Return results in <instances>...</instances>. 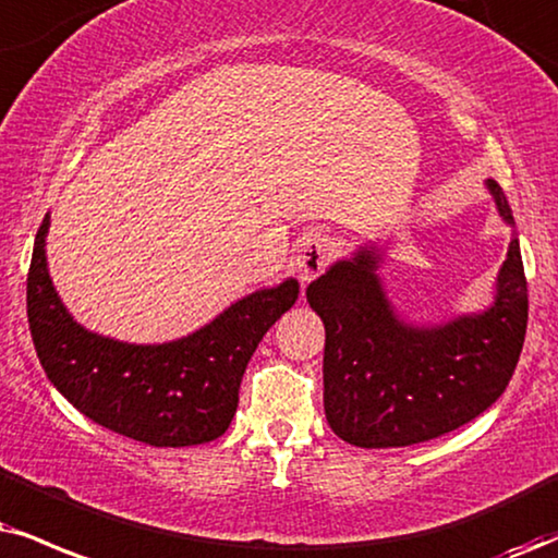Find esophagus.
<instances>
[{
    "label": "esophagus",
    "instance_id": "34e87169",
    "mask_svg": "<svg viewBox=\"0 0 558 558\" xmlns=\"http://www.w3.org/2000/svg\"><path fill=\"white\" fill-rule=\"evenodd\" d=\"M331 253H333L331 235H326V232L320 230H311L302 235L298 251H294L292 268L300 274L302 281H311L328 266Z\"/></svg>",
    "mask_w": 558,
    "mask_h": 558
}]
</instances>
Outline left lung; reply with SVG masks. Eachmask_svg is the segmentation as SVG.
Returning <instances> with one entry per match:
<instances>
[{
    "instance_id": "obj_1",
    "label": "left lung",
    "mask_w": 558,
    "mask_h": 558,
    "mask_svg": "<svg viewBox=\"0 0 558 558\" xmlns=\"http://www.w3.org/2000/svg\"><path fill=\"white\" fill-rule=\"evenodd\" d=\"M486 189L514 227L499 183L489 178ZM380 264V245H360L305 294L326 326L323 405L331 429L356 447H409L469 424L505 393L527 328L525 268L514 235L486 311L418 326L388 300Z\"/></svg>"
}]
</instances>
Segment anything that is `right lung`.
I'll return each instance as SVG.
<instances>
[{
	"label": "right lung",
	"instance_id": "obj_1",
	"mask_svg": "<svg viewBox=\"0 0 558 558\" xmlns=\"http://www.w3.org/2000/svg\"><path fill=\"white\" fill-rule=\"evenodd\" d=\"M48 227L46 215L27 274V323L53 388L95 424L136 442L189 447L222 437L247 362L294 305L298 279L245 294L181 339L129 343L87 331L66 311L48 274Z\"/></svg>",
	"mask_w": 558,
	"mask_h": 558
}]
</instances>
